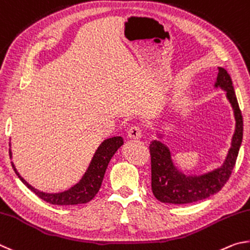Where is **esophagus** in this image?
<instances>
[{
    "label": "esophagus",
    "mask_w": 250,
    "mask_h": 250,
    "mask_svg": "<svg viewBox=\"0 0 250 250\" xmlns=\"http://www.w3.org/2000/svg\"><path fill=\"white\" fill-rule=\"evenodd\" d=\"M128 137L133 139H139L142 137V128L138 125H133L128 129Z\"/></svg>",
    "instance_id": "34e87169"
}]
</instances>
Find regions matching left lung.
<instances>
[{
  "instance_id": "obj_1",
  "label": "left lung",
  "mask_w": 250,
  "mask_h": 250,
  "mask_svg": "<svg viewBox=\"0 0 250 250\" xmlns=\"http://www.w3.org/2000/svg\"><path fill=\"white\" fill-rule=\"evenodd\" d=\"M216 87L226 91V98L234 109L236 121L231 146L222 167L202 176H187L173 165L168 147L159 141L149 145L151 159V190L163 203L188 204L208 199L217 193L229 180L235 167L243 141V116L236 99L233 82L224 68L218 67Z\"/></svg>"
}]
</instances>
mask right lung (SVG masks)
I'll return each mask as SVG.
<instances>
[{
    "label": "right lung",
    "instance_id": "add662e5",
    "mask_svg": "<svg viewBox=\"0 0 250 250\" xmlns=\"http://www.w3.org/2000/svg\"><path fill=\"white\" fill-rule=\"evenodd\" d=\"M124 141L121 136H115L105 141L99 146L98 150L95 151L93 158L91 160V164L87 168L84 176L82 177L80 182L76 186L70 188L69 190L60 192V193H45V192L38 191L30 185H28L23 178L17 172L14 164L12 163V167L14 169L15 173L19 176L21 181L32 190L38 198L46 201L47 203L55 205H77L87 203L89 201L94 198L98 193L101 185H102L104 173L106 171L109 160H111L114 154L117 151ZM10 157L12 158V152L10 149Z\"/></svg>",
    "mask_w": 250,
    "mask_h": 250
}]
</instances>
